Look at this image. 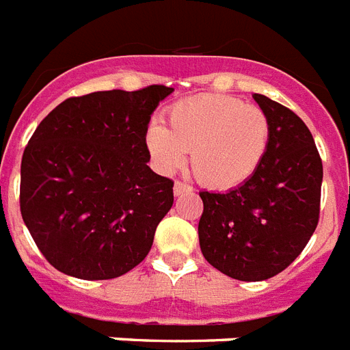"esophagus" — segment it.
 I'll use <instances>...</instances> for the list:
<instances>
[{"instance_id":"obj_1","label":"esophagus","mask_w":350,"mask_h":350,"mask_svg":"<svg viewBox=\"0 0 350 350\" xmlns=\"http://www.w3.org/2000/svg\"><path fill=\"white\" fill-rule=\"evenodd\" d=\"M193 188L191 186H188V184L184 183H175L173 184V193H175V197H183V195H188V193H191Z\"/></svg>"}]
</instances>
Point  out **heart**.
I'll return each mask as SVG.
<instances>
[{
  "instance_id": "b5f03b06",
  "label": "heart",
  "mask_w": 350,
  "mask_h": 350,
  "mask_svg": "<svg viewBox=\"0 0 350 350\" xmlns=\"http://www.w3.org/2000/svg\"><path fill=\"white\" fill-rule=\"evenodd\" d=\"M167 128L153 121L144 144L164 173L177 172L191 152V170L213 189L240 186L267 155L271 121L262 108L226 96L180 100L167 110Z\"/></svg>"
}]
</instances>
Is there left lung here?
Listing matches in <instances>:
<instances>
[{
	"label": "left lung",
	"mask_w": 350,
	"mask_h": 350,
	"mask_svg": "<svg viewBox=\"0 0 350 350\" xmlns=\"http://www.w3.org/2000/svg\"><path fill=\"white\" fill-rule=\"evenodd\" d=\"M271 121L267 155L245 183L200 191L198 242L204 258L234 280L278 275L304 251L320 217L323 167L311 131L295 111L253 94Z\"/></svg>",
	"instance_id": "1"
}]
</instances>
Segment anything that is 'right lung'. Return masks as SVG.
I'll return each mask as SVG.
<instances>
[{
  "mask_svg": "<svg viewBox=\"0 0 350 350\" xmlns=\"http://www.w3.org/2000/svg\"><path fill=\"white\" fill-rule=\"evenodd\" d=\"M173 88L94 92L55 106L21 159L25 226L55 269L110 280L146 258L173 206V183L148 166L144 133Z\"/></svg>",
  "mask_w": 350,
  "mask_h": 350,
  "instance_id": "obj_1",
  "label": "right lung"
}]
</instances>
